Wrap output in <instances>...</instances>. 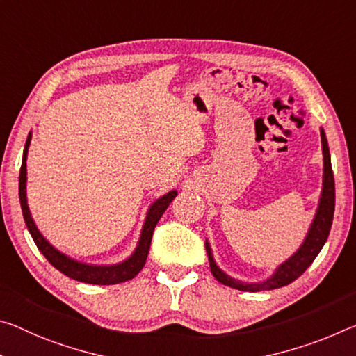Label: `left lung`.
<instances>
[{"mask_svg":"<svg viewBox=\"0 0 356 356\" xmlns=\"http://www.w3.org/2000/svg\"><path fill=\"white\" fill-rule=\"evenodd\" d=\"M321 136V150H323V188H321V196L318 201L317 212L312 220V225L307 231V236L293 255L285 259L280 266L275 269V273L270 275L269 279L258 282V284H245V282L236 280L229 277L228 274H225L222 269L217 266L216 259L212 255V249L206 241V252L209 257V264H211V273L213 274L220 284L231 286V289L241 290V291H261V290H274L280 289L291 284L293 280H296L300 275L306 270L317 255L320 250L323 249L326 239L330 236V229L332 225V216H334V201H336V191H334V176H332V168H331V155L328 140H326L325 131L320 129Z\"/></svg>","mask_w":356,"mask_h":356,"instance_id":"obj_1","label":"left lung"}]
</instances>
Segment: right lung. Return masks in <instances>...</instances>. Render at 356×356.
Returning <instances> with one entry per match:
<instances>
[{
  "mask_svg": "<svg viewBox=\"0 0 356 356\" xmlns=\"http://www.w3.org/2000/svg\"><path fill=\"white\" fill-rule=\"evenodd\" d=\"M31 143V133L28 134L26 144L24 149V158H22V168H20V177H19V198H20V206L22 212H24V218L26 223V228L30 231L33 241L38 245V249L41 250L44 257L47 258V261L56 268L60 273H63L67 277L83 282V284H93V285H114V284H122V282L131 280L133 277L140 273V269L144 268L145 259L149 255L150 242H152V234H154V229L156 227L158 220L161 218L163 213L171 204V201L177 196L176 190H171L169 193L163 195L161 198H158L154 204L149 207L147 217H145V222L143 225V231H140V238L136 245V249L131 253V257L127 258L125 261L117 263V264H109V266H98V264H87L81 263L77 259H72L66 257L65 253L56 250L55 247L50 244V242L44 238L41 231L38 229L35 220H33L30 209L26 204V155H28V147H30Z\"/></svg>",
  "mask_w": 356,
  "mask_h": 356,
  "instance_id": "1",
  "label": "right lung"
}]
</instances>
